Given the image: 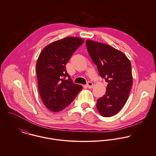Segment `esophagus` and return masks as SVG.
<instances>
[{
  "label": "esophagus",
  "instance_id": "34e87169",
  "mask_svg": "<svg viewBox=\"0 0 156 156\" xmlns=\"http://www.w3.org/2000/svg\"><path fill=\"white\" fill-rule=\"evenodd\" d=\"M87 87L88 88H92L93 87V83L91 82H88L87 85Z\"/></svg>",
  "mask_w": 156,
  "mask_h": 156
}]
</instances>
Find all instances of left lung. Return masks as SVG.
I'll return each mask as SVG.
<instances>
[{
    "label": "left lung",
    "instance_id": "obj_1",
    "mask_svg": "<svg viewBox=\"0 0 156 156\" xmlns=\"http://www.w3.org/2000/svg\"><path fill=\"white\" fill-rule=\"evenodd\" d=\"M86 45L100 76L108 83L105 94L98 99L97 109L104 117L114 115L123 108L131 89V62L124 53L109 45L87 40Z\"/></svg>",
    "mask_w": 156,
    "mask_h": 156
}]
</instances>
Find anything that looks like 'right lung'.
I'll list each match as a JSON object with an SVG mask.
<instances>
[{
    "mask_svg": "<svg viewBox=\"0 0 156 156\" xmlns=\"http://www.w3.org/2000/svg\"><path fill=\"white\" fill-rule=\"evenodd\" d=\"M83 42L76 37L53 42L43 49L37 58L39 92L45 106L53 112L65 108L82 90L81 85L73 82L65 65Z\"/></svg>",
    "mask_w": 156,
    "mask_h": 156,
    "instance_id": "1",
    "label": "right lung"
}]
</instances>
